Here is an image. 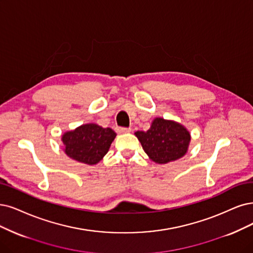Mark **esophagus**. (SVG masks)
<instances>
[{
    "label": "esophagus",
    "mask_w": 253,
    "mask_h": 253,
    "mask_svg": "<svg viewBox=\"0 0 253 253\" xmlns=\"http://www.w3.org/2000/svg\"><path fill=\"white\" fill-rule=\"evenodd\" d=\"M117 132H118V133H129V132H131V129H130V128H123V127H121V128H118V129H117Z\"/></svg>",
    "instance_id": "34e87169"
}]
</instances>
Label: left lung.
<instances>
[{"label":"left lung","instance_id":"8db88e82","mask_svg":"<svg viewBox=\"0 0 253 253\" xmlns=\"http://www.w3.org/2000/svg\"><path fill=\"white\" fill-rule=\"evenodd\" d=\"M135 136L150 160L168 164L183 157L189 150L191 133L178 122L155 118L147 131H136Z\"/></svg>","mask_w":253,"mask_h":253}]
</instances>
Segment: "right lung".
<instances>
[{"label": "right lung", "instance_id": "add662e5", "mask_svg": "<svg viewBox=\"0 0 253 253\" xmlns=\"http://www.w3.org/2000/svg\"><path fill=\"white\" fill-rule=\"evenodd\" d=\"M117 133L111 128L95 123L83 124L61 135L63 151L72 160L85 165H97L108 152Z\"/></svg>", "mask_w": 253, "mask_h": 253}]
</instances>
